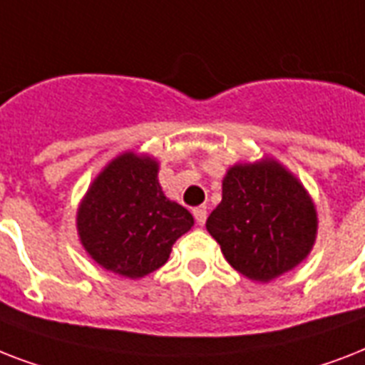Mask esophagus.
Listing matches in <instances>:
<instances>
[{
	"mask_svg": "<svg viewBox=\"0 0 365 365\" xmlns=\"http://www.w3.org/2000/svg\"><path fill=\"white\" fill-rule=\"evenodd\" d=\"M194 218H196V222L200 224V226H203V224H205V220H207V209L205 207H196V209H194Z\"/></svg>",
	"mask_w": 365,
	"mask_h": 365,
	"instance_id": "1",
	"label": "esophagus"
}]
</instances>
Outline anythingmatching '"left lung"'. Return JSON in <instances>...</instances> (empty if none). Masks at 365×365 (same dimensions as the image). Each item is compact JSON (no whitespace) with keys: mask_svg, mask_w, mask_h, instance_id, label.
Instances as JSON below:
<instances>
[{"mask_svg":"<svg viewBox=\"0 0 365 365\" xmlns=\"http://www.w3.org/2000/svg\"><path fill=\"white\" fill-rule=\"evenodd\" d=\"M205 226L233 269L269 282L307 258L319 218L302 182L277 160L264 158L228 169L222 201Z\"/></svg>","mask_w":365,"mask_h":365,"instance_id":"obj_1","label":"left lung"}]
</instances>
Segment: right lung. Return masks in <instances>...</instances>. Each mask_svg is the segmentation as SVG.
<instances>
[{
  "label": "right lung",
  "instance_id": "right-lung-1",
  "mask_svg": "<svg viewBox=\"0 0 365 365\" xmlns=\"http://www.w3.org/2000/svg\"><path fill=\"white\" fill-rule=\"evenodd\" d=\"M158 162L124 153L105 165L77 211L84 250L103 269L141 279L168 262L171 247L194 226L188 209L168 200Z\"/></svg>",
  "mask_w": 365,
  "mask_h": 365
}]
</instances>
